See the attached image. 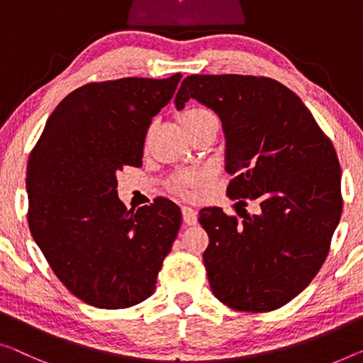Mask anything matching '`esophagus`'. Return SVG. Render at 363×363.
<instances>
[{
	"label": "esophagus",
	"instance_id": "34e87169",
	"mask_svg": "<svg viewBox=\"0 0 363 363\" xmlns=\"http://www.w3.org/2000/svg\"><path fill=\"white\" fill-rule=\"evenodd\" d=\"M182 218H184V223L186 225H196L197 223V212L191 207H187V205H184L182 207Z\"/></svg>",
	"mask_w": 363,
	"mask_h": 363
}]
</instances>
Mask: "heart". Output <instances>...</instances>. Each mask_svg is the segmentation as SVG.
<instances>
[{
    "label": "heart",
    "instance_id": "heart-1",
    "mask_svg": "<svg viewBox=\"0 0 363 363\" xmlns=\"http://www.w3.org/2000/svg\"><path fill=\"white\" fill-rule=\"evenodd\" d=\"M215 116L207 109H202V107H192V109H187L181 113V123L184 128H191L200 125V123L212 121ZM196 184V176L194 174H182L179 177H176L174 182H172V187L176 189L177 192H186L187 187H191Z\"/></svg>",
    "mask_w": 363,
    "mask_h": 363
}]
</instances>
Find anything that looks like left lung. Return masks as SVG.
<instances>
[{"label":"left lung","instance_id":"left-lung-1","mask_svg":"<svg viewBox=\"0 0 363 363\" xmlns=\"http://www.w3.org/2000/svg\"><path fill=\"white\" fill-rule=\"evenodd\" d=\"M220 117L226 196L257 200L245 220L218 207L200 210L210 238L203 264L213 295L238 311L284 306L323 266L342 213L340 166L331 140L294 91L270 78L192 74L174 97Z\"/></svg>","mask_w":363,"mask_h":363}]
</instances>
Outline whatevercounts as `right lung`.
<instances>
[{"instance_id": "right-lung-1", "label": "right lung", "mask_w": 363, "mask_h": 363, "mask_svg": "<svg viewBox=\"0 0 363 363\" xmlns=\"http://www.w3.org/2000/svg\"><path fill=\"white\" fill-rule=\"evenodd\" d=\"M182 78H122L69 93L48 117L27 163L30 235L60 282L104 310L147 300L181 226L167 199L127 210L117 171L142 166L156 113Z\"/></svg>"}]
</instances>
